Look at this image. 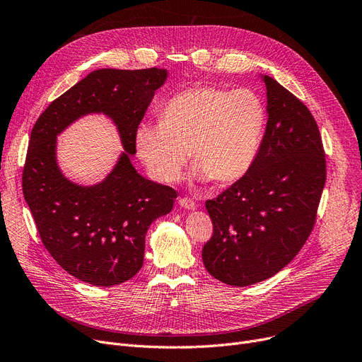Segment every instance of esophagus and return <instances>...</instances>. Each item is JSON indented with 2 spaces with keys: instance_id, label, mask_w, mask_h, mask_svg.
Returning <instances> with one entry per match:
<instances>
[{
  "instance_id": "esophagus-1",
  "label": "esophagus",
  "mask_w": 362,
  "mask_h": 362,
  "mask_svg": "<svg viewBox=\"0 0 362 362\" xmlns=\"http://www.w3.org/2000/svg\"><path fill=\"white\" fill-rule=\"evenodd\" d=\"M179 205H180V208H183V210H187V211L197 210V204L192 199H189V198H180L179 199Z\"/></svg>"
}]
</instances>
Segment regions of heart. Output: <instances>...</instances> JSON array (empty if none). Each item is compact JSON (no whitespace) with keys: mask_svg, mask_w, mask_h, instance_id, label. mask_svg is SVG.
Here are the masks:
<instances>
[{"mask_svg":"<svg viewBox=\"0 0 362 362\" xmlns=\"http://www.w3.org/2000/svg\"><path fill=\"white\" fill-rule=\"evenodd\" d=\"M267 112L250 89L192 86L175 93L161 110V123H142L135 148L149 175L171 183L187 161L197 180L232 183L258 157Z\"/></svg>","mask_w":362,"mask_h":362,"instance_id":"obj_1","label":"heart"}]
</instances>
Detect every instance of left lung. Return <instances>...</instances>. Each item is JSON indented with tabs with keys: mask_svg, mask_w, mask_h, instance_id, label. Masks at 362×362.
Returning <instances> with one entry per match:
<instances>
[{
	"mask_svg": "<svg viewBox=\"0 0 362 362\" xmlns=\"http://www.w3.org/2000/svg\"><path fill=\"white\" fill-rule=\"evenodd\" d=\"M267 126L258 157L243 177L205 202L213 238L206 272L230 286L270 279L296 257L315 223L326 183L321 136L310 110L270 76Z\"/></svg>",
	"mask_w": 362,
	"mask_h": 362,
	"instance_id": "8db88e82",
	"label": "left lung"
}]
</instances>
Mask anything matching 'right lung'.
Returning <instances> with one entry per match:
<instances>
[{"mask_svg": "<svg viewBox=\"0 0 362 362\" xmlns=\"http://www.w3.org/2000/svg\"><path fill=\"white\" fill-rule=\"evenodd\" d=\"M167 69L89 73L52 101L35 123L23 195L37 232L62 267L93 286H114L135 276L144 264L149 226L173 210L177 194L144 177L133 167L135 133ZM103 113L118 129L124 151L98 184L70 181L56 160V138L74 121Z\"/></svg>", "mask_w": 362, "mask_h": 362, "instance_id": "1", "label": "right lung"}]
</instances>
